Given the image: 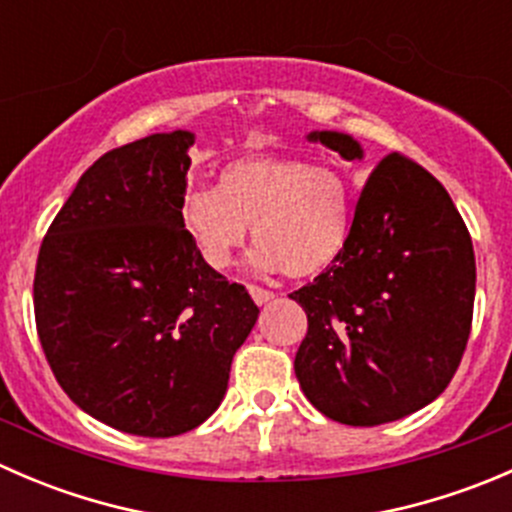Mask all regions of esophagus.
Here are the masks:
<instances>
[{
    "instance_id": "obj_1",
    "label": "esophagus",
    "mask_w": 512,
    "mask_h": 512,
    "mask_svg": "<svg viewBox=\"0 0 512 512\" xmlns=\"http://www.w3.org/2000/svg\"><path fill=\"white\" fill-rule=\"evenodd\" d=\"M250 294H252V299H255L257 304H267V302H272V299H275V292H270V289H262L257 285H250Z\"/></svg>"
}]
</instances>
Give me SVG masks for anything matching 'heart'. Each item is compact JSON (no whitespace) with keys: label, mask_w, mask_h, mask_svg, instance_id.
I'll return each instance as SVG.
<instances>
[{"label":"heart","mask_w":512,"mask_h":512,"mask_svg":"<svg viewBox=\"0 0 512 512\" xmlns=\"http://www.w3.org/2000/svg\"><path fill=\"white\" fill-rule=\"evenodd\" d=\"M180 218L203 260L232 262L247 225L257 247L252 265L312 277L339 260L352 230V190L329 165L302 156L247 153L223 165L218 185L185 193Z\"/></svg>","instance_id":"heart-1"}]
</instances>
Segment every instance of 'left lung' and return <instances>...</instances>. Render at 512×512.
Listing matches in <instances>:
<instances>
[{
  "label": "left lung",
  "instance_id": "left-lung-1",
  "mask_svg": "<svg viewBox=\"0 0 512 512\" xmlns=\"http://www.w3.org/2000/svg\"><path fill=\"white\" fill-rule=\"evenodd\" d=\"M307 141L364 158L347 133L312 131ZM289 297L307 312L294 374L309 404L347 426L399 421L443 394L466 352L471 235L446 188L391 153L361 190L339 260Z\"/></svg>",
  "mask_w": 512,
  "mask_h": 512
}]
</instances>
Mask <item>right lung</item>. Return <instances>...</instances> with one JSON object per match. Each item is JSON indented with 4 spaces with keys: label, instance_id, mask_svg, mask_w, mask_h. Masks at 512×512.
<instances>
[{
    "label": "right lung",
    "instance_id": "obj_1",
    "mask_svg": "<svg viewBox=\"0 0 512 512\" xmlns=\"http://www.w3.org/2000/svg\"><path fill=\"white\" fill-rule=\"evenodd\" d=\"M193 143L153 133L98 158L36 260V332L56 381L133 436H180L213 414L260 314L183 227Z\"/></svg>",
    "mask_w": 512,
    "mask_h": 512
}]
</instances>
